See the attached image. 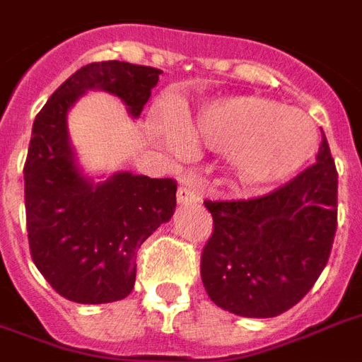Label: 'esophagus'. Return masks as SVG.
Instances as JSON below:
<instances>
[{"label":"esophagus","mask_w":362,"mask_h":362,"mask_svg":"<svg viewBox=\"0 0 362 362\" xmlns=\"http://www.w3.org/2000/svg\"><path fill=\"white\" fill-rule=\"evenodd\" d=\"M176 199L180 205H192L199 202V192L195 188V184H182L176 192Z\"/></svg>","instance_id":"34e87169"}]
</instances>
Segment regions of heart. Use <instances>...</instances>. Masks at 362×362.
I'll return each instance as SVG.
<instances>
[{"mask_svg": "<svg viewBox=\"0 0 362 362\" xmlns=\"http://www.w3.org/2000/svg\"><path fill=\"white\" fill-rule=\"evenodd\" d=\"M189 138L228 153L235 176L249 186L286 180L317 153L318 130L309 115L263 98H228L182 119ZM163 132L178 144L174 127Z\"/></svg>", "mask_w": 362, "mask_h": 362, "instance_id": "heart-1", "label": "heart"}]
</instances>
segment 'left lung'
Instances as JSON below:
<instances>
[{
  "label": "left lung",
  "instance_id": "1",
  "mask_svg": "<svg viewBox=\"0 0 362 362\" xmlns=\"http://www.w3.org/2000/svg\"><path fill=\"white\" fill-rule=\"evenodd\" d=\"M203 203L213 216L202 253L211 301L240 317H278L307 296L330 257L338 228L330 146L322 138L317 163L270 194Z\"/></svg>",
  "mask_w": 362,
  "mask_h": 362
}]
</instances>
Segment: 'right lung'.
I'll use <instances>...</instances> for the list:
<instances>
[{"label": "right lung", "instance_id": "add662e5", "mask_svg": "<svg viewBox=\"0 0 362 362\" xmlns=\"http://www.w3.org/2000/svg\"><path fill=\"white\" fill-rule=\"evenodd\" d=\"M159 69L124 61L82 66L36 115L24 163L26 230L34 264L59 296L84 305L132 291L138 249L176 207V182L119 173L101 184L80 176L66 111L86 90H105L140 117Z\"/></svg>", "mask_w": 362, "mask_h": 362}]
</instances>
